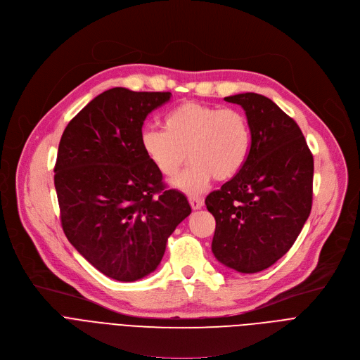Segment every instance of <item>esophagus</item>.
I'll use <instances>...</instances> for the list:
<instances>
[{
	"mask_svg": "<svg viewBox=\"0 0 360 360\" xmlns=\"http://www.w3.org/2000/svg\"><path fill=\"white\" fill-rule=\"evenodd\" d=\"M188 202H190V206H191L193 210H198V209H200L205 205L203 198H199V196H190Z\"/></svg>",
	"mask_w": 360,
	"mask_h": 360,
	"instance_id": "34e87169",
	"label": "esophagus"
}]
</instances>
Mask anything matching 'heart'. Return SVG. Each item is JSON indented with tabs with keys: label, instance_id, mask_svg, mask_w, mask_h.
Listing matches in <instances>:
<instances>
[{
	"label": "heart",
	"instance_id": "1",
	"mask_svg": "<svg viewBox=\"0 0 360 360\" xmlns=\"http://www.w3.org/2000/svg\"><path fill=\"white\" fill-rule=\"evenodd\" d=\"M162 129H146L141 148L155 170L165 179L186 172L173 184L187 195L203 193L213 179L235 177L250 157L252 131L246 115L235 108L186 101L162 118Z\"/></svg>",
	"mask_w": 360,
	"mask_h": 360
}]
</instances>
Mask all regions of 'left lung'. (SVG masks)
I'll use <instances>...</instances> for the list:
<instances>
[{"label":"left lung","mask_w":360,"mask_h":360,"mask_svg":"<svg viewBox=\"0 0 360 360\" xmlns=\"http://www.w3.org/2000/svg\"><path fill=\"white\" fill-rule=\"evenodd\" d=\"M243 108L252 144L242 170L205 203L214 216L212 252L238 272L266 269L284 257L310 216L313 154L300 127L269 98H225Z\"/></svg>","instance_id":"1"}]
</instances>
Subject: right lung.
Instances as JSON below:
<instances>
[{
    "instance_id": "add662e5",
    "label": "right lung",
    "mask_w": 360,
    "mask_h": 360,
    "mask_svg": "<svg viewBox=\"0 0 360 360\" xmlns=\"http://www.w3.org/2000/svg\"><path fill=\"white\" fill-rule=\"evenodd\" d=\"M170 92L112 88L68 124L54 165L62 228L75 250L117 281L144 278L190 213L141 148L143 125Z\"/></svg>"
}]
</instances>
